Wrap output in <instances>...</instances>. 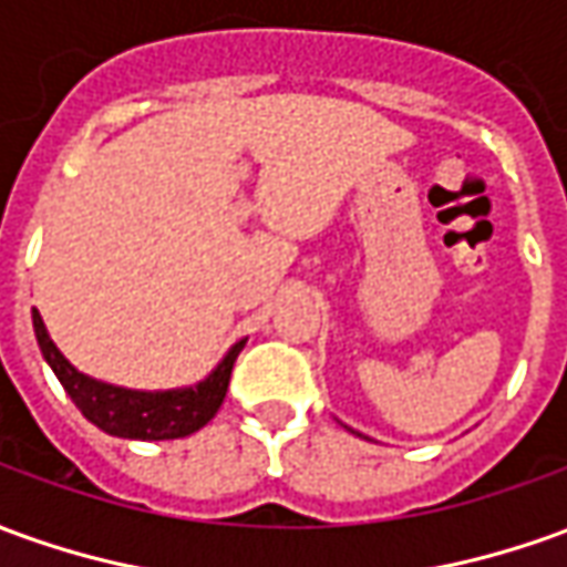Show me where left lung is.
<instances>
[{
	"label": "left lung",
	"mask_w": 567,
	"mask_h": 567,
	"mask_svg": "<svg viewBox=\"0 0 567 567\" xmlns=\"http://www.w3.org/2000/svg\"><path fill=\"white\" fill-rule=\"evenodd\" d=\"M354 435H358V432H354Z\"/></svg>",
	"instance_id": "1"
}]
</instances>
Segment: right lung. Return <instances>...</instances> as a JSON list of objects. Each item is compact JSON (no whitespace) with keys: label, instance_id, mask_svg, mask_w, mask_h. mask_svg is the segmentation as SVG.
Masks as SVG:
<instances>
[{"label":"right lung","instance_id":"1","mask_svg":"<svg viewBox=\"0 0 567 567\" xmlns=\"http://www.w3.org/2000/svg\"><path fill=\"white\" fill-rule=\"evenodd\" d=\"M33 330H37L42 358L49 361L54 377L61 380L64 392L73 398V404L82 410V416L107 435L138 441L185 439V435H194L197 429L209 423L225 401L234 361L244 349V342H237L221 358V364L197 385L169 389V392H135V389H120V385L92 380V377L80 373L58 351L37 308H33Z\"/></svg>","mask_w":567,"mask_h":567}]
</instances>
